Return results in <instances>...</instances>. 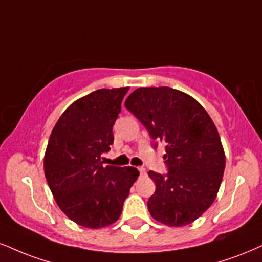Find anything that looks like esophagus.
Returning <instances> with one entry per match:
<instances>
[{
    "mask_svg": "<svg viewBox=\"0 0 262 262\" xmlns=\"http://www.w3.org/2000/svg\"><path fill=\"white\" fill-rule=\"evenodd\" d=\"M138 171H140V173H141V175H146V172H147V171H146V169H144V167H138Z\"/></svg>",
    "mask_w": 262,
    "mask_h": 262,
    "instance_id": "34e87169",
    "label": "esophagus"
}]
</instances>
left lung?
Returning a JSON list of instances; mask_svg holds the SVG:
<instances>
[{"instance_id":"8db88e82","label":"left lung","mask_w":262,"mask_h":262,"mask_svg":"<svg viewBox=\"0 0 262 262\" xmlns=\"http://www.w3.org/2000/svg\"><path fill=\"white\" fill-rule=\"evenodd\" d=\"M157 142L165 143L166 175L149 171L151 217L171 227L192 224L214 203L226 165L217 128L193 97L171 87H140L125 102ZM157 143H154V147Z\"/></svg>"}]
</instances>
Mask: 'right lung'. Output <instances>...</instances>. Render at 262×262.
Listing matches in <instances>:
<instances>
[{"label":"right lung","instance_id":"right-lung-1","mask_svg":"<svg viewBox=\"0 0 262 262\" xmlns=\"http://www.w3.org/2000/svg\"><path fill=\"white\" fill-rule=\"evenodd\" d=\"M128 87L101 89L77 99L58 119L45 153V176L58 206L87 228L109 226L120 217L137 180L132 166L103 165L102 154L114 142L113 126Z\"/></svg>","mask_w":262,"mask_h":262}]
</instances>
